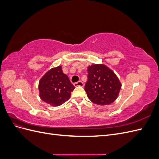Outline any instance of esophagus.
<instances>
[{
    "mask_svg": "<svg viewBox=\"0 0 159 159\" xmlns=\"http://www.w3.org/2000/svg\"><path fill=\"white\" fill-rule=\"evenodd\" d=\"M74 85L75 86V87H78V86H81V87H83V86H84V83L82 82V81H78V82L74 83Z\"/></svg>",
    "mask_w": 159,
    "mask_h": 159,
    "instance_id": "esophagus-1",
    "label": "esophagus"
}]
</instances>
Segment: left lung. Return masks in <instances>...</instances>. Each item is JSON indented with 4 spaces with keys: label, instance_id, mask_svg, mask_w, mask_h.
Returning a JSON list of instances; mask_svg holds the SVG:
<instances>
[{
    "label": "left lung",
    "instance_id": "obj_1",
    "mask_svg": "<svg viewBox=\"0 0 159 159\" xmlns=\"http://www.w3.org/2000/svg\"><path fill=\"white\" fill-rule=\"evenodd\" d=\"M85 91L93 103L99 105L112 103L117 99L121 84L114 72L103 64H94L88 68Z\"/></svg>",
    "mask_w": 159,
    "mask_h": 159
}]
</instances>
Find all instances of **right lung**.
Segmentation results:
<instances>
[{
    "instance_id": "right-lung-1",
    "label": "right lung",
    "mask_w": 159,
    "mask_h": 159,
    "mask_svg": "<svg viewBox=\"0 0 159 159\" xmlns=\"http://www.w3.org/2000/svg\"><path fill=\"white\" fill-rule=\"evenodd\" d=\"M42 101L53 106H59L68 101L75 87L59 66L42 77L38 86Z\"/></svg>"
}]
</instances>
